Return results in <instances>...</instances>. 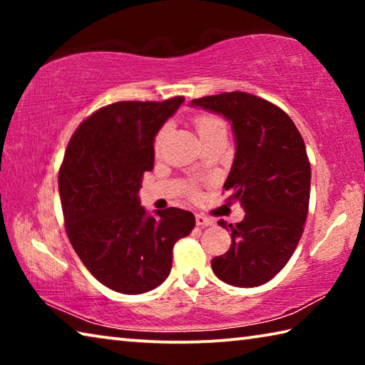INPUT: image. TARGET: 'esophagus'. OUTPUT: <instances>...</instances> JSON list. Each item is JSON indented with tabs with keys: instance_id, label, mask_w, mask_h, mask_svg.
<instances>
[{
	"instance_id": "esophagus-1",
	"label": "esophagus",
	"mask_w": 365,
	"mask_h": 365,
	"mask_svg": "<svg viewBox=\"0 0 365 365\" xmlns=\"http://www.w3.org/2000/svg\"><path fill=\"white\" fill-rule=\"evenodd\" d=\"M195 220H196L197 227H211V225H214V220L206 217V215H202V214H196Z\"/></svg>"
}]
</instances>
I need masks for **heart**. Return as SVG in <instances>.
<instances>
[{"instance_id": "heart-1", "label": "heart", "mask_w": 365, "mask_h": 365, "mask_svg": "<svg viewBox=\"0 0 365 365\" xmlns=\"http://www.w3.org/2000/svg\"><path fill=\"white\" fill-rule=\"evenodd\" d=\"M195 127H196V132L200 135L201 140L209 137V135H212L219 130H225V125L222 119H219L217 115L214 114H207V113H202V114H197L195 117ZM164 135H165V128H160L158 132L156 138H154V150H159L160 145H163V140H164Z\"/></svg>"}]
</instances>
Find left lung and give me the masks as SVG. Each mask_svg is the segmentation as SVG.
Returning <instances> with one entry per match:
<instances>
[{"label": "left lung", "instance_id": "8db88e82", "mask_svg": "<svg viewBox=\"0 0 365 365\" xmlns=\"http://www.w3.org/2000/svg\"><path fill=\"white\" fill-rule=\"evenodd\" d=\"M193 106L232 122L237 153L224 190L228 202L246 211L230 228L232 245L212 259V270L233 287H259L279 274L304 230L311 193V164L304 140L279 106L245 91L202 96Z\"/></svg>", "mask_w": 365, "mask_h": 365}]
</instances>
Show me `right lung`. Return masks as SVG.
<instances>
[{"label":"right lung","mask_w":365,"mask_h":365,"mask_svg":"<svg viewBox=\"0 0 365 365\" xmlns=\"http://www.w3.org/2000/svg\"><path fill=\"white\" fill-rule=\"evenodd\" d=\"M119 101L86 117L73 132L59 169L66 232L98 282L123 294L159 287L172 267L177 240L195 215L178 207L146 214L141 178L154 164V137L183 103Z\"/></svg>","instance_id":"right-lung-1"}]
</instances>
